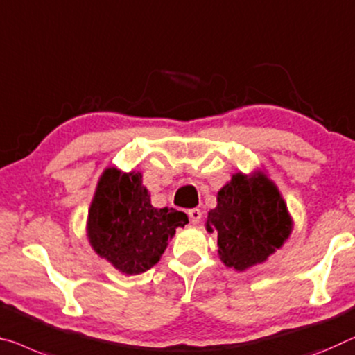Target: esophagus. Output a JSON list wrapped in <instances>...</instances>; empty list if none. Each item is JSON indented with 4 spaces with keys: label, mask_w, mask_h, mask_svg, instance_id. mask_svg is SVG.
I'll list each match as a JSON object with an SVG mask.
<instances>
[{
    "label": "esophagus",
    "mask_w": 355,
    "mask_h": 355,
    "mask_svg": "<svg viewBox=\"0 0 355 355\" xmlns=\"http://www.w3.org/2000/svg\"><path fill=\"white\" fill-rule=\"evenodd\" d=\"M189 217H190V222H192V223H195V225H196V223H198L200 222V219H201V211L200 209H190L189 211Z\"/></svg>",
    "instance_id": "obj_1"
}]
</instances>
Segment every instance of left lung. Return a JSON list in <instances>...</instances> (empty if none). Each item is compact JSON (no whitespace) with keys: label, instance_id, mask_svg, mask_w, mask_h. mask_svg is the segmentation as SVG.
<instances>
[{"label":"left lung","instance_id":"left-lung-1","mask_svg":"<svg viewBox=\"0 0 355 355\" xmlns=\"http://www.w3.org/2000/svg\"><path fill=\"white\" fill-rule=\"evenodd\" d=\"M205 225L208 233H216L222 263L241 272L284 246L293 219L275 181L254 170L232 174L217 192V206L208 212Z\"/></svg>","mask_w":355,"mask_h":355}]
</instances>
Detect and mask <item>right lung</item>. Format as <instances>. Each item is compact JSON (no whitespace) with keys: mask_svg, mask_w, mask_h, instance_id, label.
Returning a JSON list of instances; mask_svg holds the SVG:
<instances>
[{"mask_svg":"<svg viewBox=\"0 0 355 355\" xmlns=\"http://www.w3.org/2000/svg\"><path fill=\"white\" fill-rule=\"evenodd\" d=\"M185 223V212L152 206L139 171L125 173L107 166L98 179L85 232L98 257L133 276L160 260L176 228Z\"/></svg>","mask_w":355,"mask_h":355,"instance_id":"obj_1","label":"right lung"}]
</instances>
